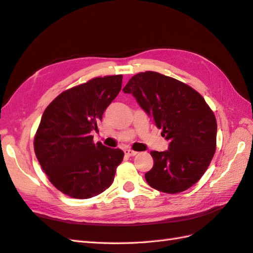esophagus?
<instances>
[{
    "mask_svg": "<svg viewBox=\"0 0 253 253\" xmlns=\"http://www.w3.org/2000/svg\"><path fill=\"white\" fill-rule=\"evenodd\" d=\"M124 153H125L126 157H135L137 154L136 151H133V150H130V149H125L124 150Z\"/></svg>",
    "mask_w": 253,
    "mask_h": 253,
    "instance_id": "esophagus-1",
    "label": "esophagus"
}]
</instances>
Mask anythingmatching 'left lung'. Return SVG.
I'll return each mask as SVG.
<instances>
[{"mask_svg": "<svg viewBox=\"0 0 253 253\" xmlns=\"http://www.w3.org/2000/svg\"><path fill=\"white\" fill-rule=\"evenodd\" d=\"M131 93L169 141L151 151L153 168L144 177L154 189L178 193L206 173L216 149L217 124L203 96L189 85L157 72L139 73L123 89Z\"/></svg>", "mask_w": 253, "mask_h": 253, "instance_id": "obj_1", "label": "left lung"}]
</instances>
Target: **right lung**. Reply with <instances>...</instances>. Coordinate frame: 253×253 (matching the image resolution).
Listing matches in <instances>:
<instances>
[{"mask_svg":"<svg viewBox=\"0 0 253 253\" xmlns=\"http://www.w3.org/2000/svg\"><path fill=\"white\" fill-rule=\"evenodd\" d=\"M122 75L96 77L57 95L38 127L36 157L56 189L75 199H89L109 188L124 152L93 142L106 107L122 89Z\"/></svg>","mask_w":253,"mask_h":253,"instance_id":"1","label":"right lung"}]
</instances>
